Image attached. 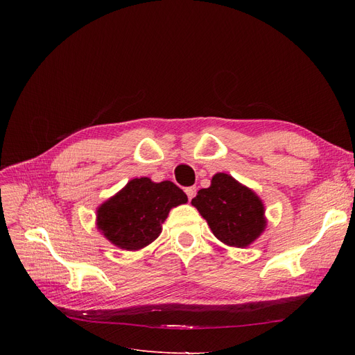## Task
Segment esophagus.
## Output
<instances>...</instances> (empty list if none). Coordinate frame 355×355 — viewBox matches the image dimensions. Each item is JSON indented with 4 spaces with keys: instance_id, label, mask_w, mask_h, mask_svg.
I'll list each match as a JSON object with an SVG mask.
<instances>
[{
    "instance_id": "obj_1",
    "label": "esophagus",
    "mask_w": 355,
    "mask_h": 355,
    "mask_svg": "<svg viewBox=\"0 0 355 355\" xmlns=\"http://www.w3.org/2000/svg\"><path fill=\"white\" fill-rule=\"evenodd\" d=\"M185 192H187V196H188V200L191 201L192 198L196 197L197 189H196V187H188V188H185Z\"/></svg>"
}]
</instances>
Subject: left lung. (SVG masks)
<instances>
[{
    "instance_id": "left-lung-1",
    "label": "left lung",
    "mask_w": 355,
    "mask_h": 355,
    "mask_svg": "<svg viewBox=\"0 0 355 355\" xmlns=\"http://www.w3.org/2000/svg\"><path fill=\"white\" fill-rule=\"evenodd\" d=\"M191 202L213 234L228 245H249L265 230V210L259 197L227 173L214 175L211 185L200 189Z\"/></svg>"
}]
</instances>
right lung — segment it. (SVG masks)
<instances>
[{
	"label": "right lung",
	"instance_id": "right-lung-1",
	"mask_svg": "<svg viewBox=\"0 0 355 355\" xmlns=\"http://www.w3.org/2000/svg\"><path fill=\"white\" fill-rule=\"evenodd\" d=\"M187 201L173 182L133 179L98 209V228L112 244L139 250L158 237L170 209Z\"/></svg>",
	"mask_w": 355,
	"mask_h": 355
}]
</instances>
